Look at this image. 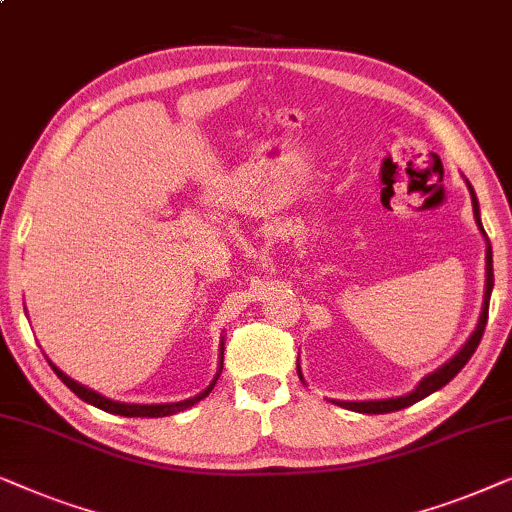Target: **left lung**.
Masks as SVG:
<instances>
[{
	"label": "left lung",
	"mask_w": 512,
	"mask_h": 512,
	"mask_svg": "<svg viewBox=\"0 0 512 512\" xmlns=\"http://www.w3.org/2000/svg\"><path fill=\"white\" fill-rule=\"evenodd\" d=\"M468 185V192H470V201H473V215H475V224H478L480 234L485 236V267H487V276H485V299H482V311H480V318H478V325H475V330L470 332V337L466 339V344L461 346L459 351L454 353L452 358L447 360V363H442L438 370L428 372L424 379L419 381L417 388L405 395H395V398H379V400H332V403L339 405V407H346V410H353V412H363V414H384V412H395V410H403V407H410L417 403V400H424L426 395H431L442 388L445 384H449L456 374L463 370V365L468 363L470 356H473L475 349H478L480 339H482V332H485V325H487V313H489V297H492V288H494V269H492V243H489V238L485 234V229H482V220H480V203H478V196H475V189L470 187V182L466 180ZM297 374L299 379L304 381L302 377V367H299V360H297Z\"/></svg>",
	"instance_id": "obj_1"
}]
</instances>
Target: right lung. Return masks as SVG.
<instances>
[{
    "mask_svg": "<svg viewBox=\"0 0 512 512\" xmlns=\"http://www.w3.org/2000/svg\"><path fill=\"white\" fill-rule=\"evenodd\" d=\"M222 360H224V337H222V342H220V365H217V372H215L213 381H210V384H208L206 388H203L201 393H196L194 398L180 400V403H159V405L119 403V400L105 398V395L98 393V391H93V388H88V386H84V384H79V381H74L72 377H67V374H65L63 370H60V367L53 365L51 360H49V365L53 367V372L58 374V379L63 381V384H65L67 388H70V391H72L74 395H79V398L84 400V403L98 407V410H102V412L119 414V417H170V414L185 412V410H189V407H194L196 403H199V400H203L210 391H213L215 384H217V379H220V374H222Z\"/></svg>",
    "mask_w": 512,
    "mask_h": 512,
    "instance_id": "right-lung-1",
    "label": "right lung"
}]
</instances>
